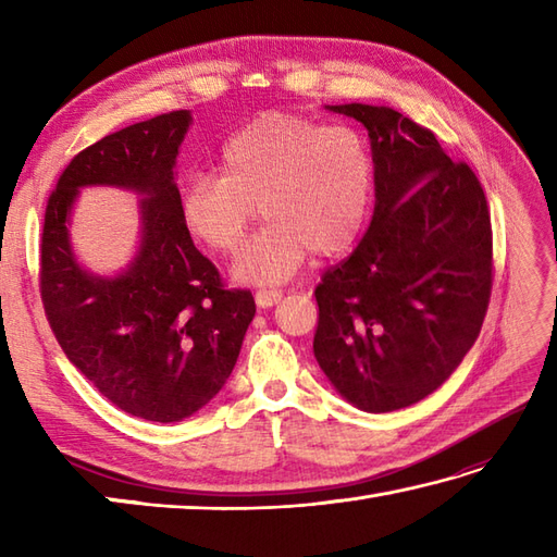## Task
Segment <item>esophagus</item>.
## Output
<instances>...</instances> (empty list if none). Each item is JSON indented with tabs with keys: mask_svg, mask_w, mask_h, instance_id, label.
Masks as SVG:
<instances>
[{
	"mask_svg": "<svg viewBox=\"0 0 557 557\" xmlns=\"http://www.w3.org/2000/svg\"><path fill=\"white\" fill-rule=\"evenodd\" d=\"M282 299V289H258L256 292V304L260 309H270Z\"/></svg>",
	"mask_w": 557,
	"mask_h": 557,
	"instance_id": "1",
	"label": "esophagus"
}]
</instances>
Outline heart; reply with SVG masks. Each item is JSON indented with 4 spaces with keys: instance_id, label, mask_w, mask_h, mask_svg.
<instances>
[{
    "instance_id": "b5f03b06",
    "label": "heart",
    "mask_w": 557,
    "mask_h": 557,
    "mask_svg": "<svg viewBox=\"0 0 557 557\" xmlns=\"http://www.w3.org/2000/svg\"><path fill=\"white\" fill-rule=\"evenodd\" d=\"M220 170L188 176L182 222L212 251L232 253L260 203L268 224L232 265L234 280L246 285L294 277L311 251H347L369 220L375 164L369 140L351 126L265 114L227 138Z\"/></svg>"
}]
</instances>
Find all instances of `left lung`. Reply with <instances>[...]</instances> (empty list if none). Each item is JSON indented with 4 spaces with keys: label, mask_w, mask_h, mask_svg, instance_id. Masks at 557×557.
<instances>
[{
    "label": "left lung",
    "mask_w": 557,
    "mask_h": 557,
    "mask_svg": "<svg viewBox=\"0 0 557 557\" xmlns=\"http://www.w3.org/2000/svg\"><path fill=\"white\" fill-rule=\"evenodd\" d=\"M366 126L369 232L315 287L313 354L354 407L385 413L435 393L474 347L493 287L491 212L467 162L393 108L327 104Z\"/></svg>",
    "instance_id": "obj_1"
}]
</instances>
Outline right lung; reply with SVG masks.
<instances>
[{
    "instance_id": "add662e5",
    "label": "right lung",
    "mask_w": 557,
    "mask_h": 557,
    "mask_svg": "<svg viewBox=\"0 0 557 557\" xmlns=\"http://www.w3.org/2000/svg\"><path fill=\"white\" fill-rule=\"evenodd\" d=\"M188 124L191 112L176 110L81 150L47 200L40 244V297L66 359L114 407L158 423L191 417L220 393L256 315L251 292L224 287L182 222L174 168ZM83 185L145 196L139 251L114 278L92 276L70 248Z\"/></svg>"
}]
</instances>
